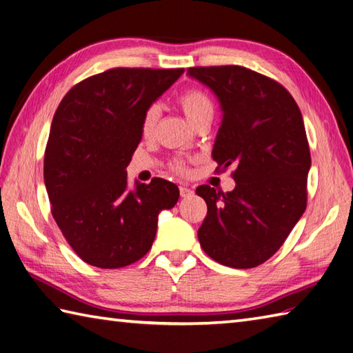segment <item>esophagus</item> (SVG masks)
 <instances>
[{
    "label": "esophagus",
    "mask_w": 353,
    "mask_h": 353,
    "mask_svg": "<svg viewBox=\"0 0 353 353\" xmlns=\"http://www.w3.org/2000/svg\"><path fill=\"white\" fill-rule=\"evenodd\" d=\"M179 192H181V197H190V196H192L194 194V191L191 190V188H188V186H185V185H181L179 186Z\"/></svg>",
    "instance_id": "1"
}]
</instances>
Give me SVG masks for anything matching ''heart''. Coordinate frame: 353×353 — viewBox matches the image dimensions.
I'll return each mask as SVG.
<instances>
[{
	"label": "heart",
	"instance_id": "1",
	"mask_svg": "<svg viewBox=\"0 0 353 353\" xmlns=\"http://www.w3.org/2000/svg\"><path fill=\"white\" fill-rule=\"evenodd\" d=\"M177 104L194 125H197L203 119L212 118L214 115V103L211 97L197 88H191L188 91L179 95ZM157 121H159V108L156 104H152V106L145 109L141 119V132L145 138H150L154 133ZM172 170L181 172V174H185L188 171V167H186L185 161L177 159L172 162Z\"/></svg>",
	"mask_w": 353,
	"mask_h": 353
}]
</instances>
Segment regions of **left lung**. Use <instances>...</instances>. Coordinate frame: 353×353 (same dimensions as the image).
<instances>
[{"mask_svg": "<svg viewBox=\"0 0 353 353\" xmlns=\"http://www.w3.org/2000/svg\"><path fill=\"white\" fill-rule=\"evenodd\" d=\"M188 76L216 95L223 112L212 157L234 165L236 186L196 190L208 205L197 232L208 256L252 268L279 250L306 209L311 154L303 118L277 81L244 66H196Z\"/></svg>", "mask_w": 353, "mask_h": 353, "instance_id": "obj_1", "label": "left lung"}]
</instances>
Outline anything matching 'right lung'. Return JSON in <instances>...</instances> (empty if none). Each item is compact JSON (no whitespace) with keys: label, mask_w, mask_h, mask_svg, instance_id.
<instances>
[{"label":"right lung","mask_w":353,"mask_h":353,"mask_svg":"<svg viewBox=\"0 0 353 353\" xmlns=\"http://www.w3.org/2000/svg\"><path fill=\"white\" fill-rule=\"evenodd\" d=\"M183 68H114L71 88L52 118L43 157L51 214L86 264L121 268L152 249L157 216L179 188L154 177L127 186V165L142 138L148 106Z\"/></svg>","instance_id":"right-lung-1"}]
</instances>
